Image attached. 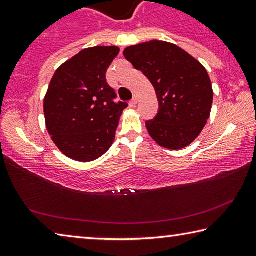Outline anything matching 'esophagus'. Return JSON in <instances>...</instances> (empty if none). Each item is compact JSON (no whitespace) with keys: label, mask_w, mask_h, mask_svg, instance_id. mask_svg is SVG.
Listing matches in <instances>:
<instances>
[{"label":"esophagus","mask_w":256,"mask_h":256,"mask_svg":"<svg viewBox=\"0 0 256 256\" xmlns=\"http://www.w3.org/2000/svg\"><path fill=\"white\" fill-rule=\"evenodd\" d=\"M136 104H138V97H136V96H134L132 100L130 102V106H131V107H136Z\"/></svg>","instance_id":"1"}]
</instances>
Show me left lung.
Instances as JSON below:
<instances>
[{
	"label": "left lung",
	"mask_w": 256,
	"mask_h": 256,
	"mask_svg": "<svg viewBox=\"0 0 256 256\" xmlns=\"http://www.w3.org/2000/svg\"><path fill=\"white\" fill-rule=\"evenodd\" d=\"M124 56L157 94V115L146 122L150 136L170 150L192 144L206 124L214 100L204 66L178 46L159 40L130 46Z\"/></svg>",
	"instance_id": "left-lung-1"
}]
</instances>
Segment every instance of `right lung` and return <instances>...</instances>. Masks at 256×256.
<instances>
[{
  "instance_id": "obj_1",
  "label": "right lung",
  "mask_w": 256,
  "mask_h": 256,
  "mask_svg": "<svg viewBox=\"0 0 256 256\" xmlns=\"http://www.w3.org/2000/svg\"><path fill=\"white\" fill-rule=\"evenodd\" d=\"M120 48L98 46L81 50L56 70L44 99L46 128L68 158L86 162L110 148L120 116L128 105L115 102L106 72Z\"/></svg>"
}]
</instances>
